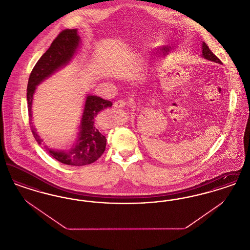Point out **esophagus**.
Instances as JSON below:
<instances>
[{
	"mask_svg": "<svg viewBox=\"0 0 250 250\" xmlns=\"http://www.w3.org/2000/svg\"><path fill=\"white\" fill-rule=\"evenodd\" d=\"M126 105H127V103H126V101H125L124 99H121V100H118V101H116V102L113 103V107H116V108L125 107Z\"/></svg>",
	"mask_w": 250,
	"mask_h": 250,
	"instance_id": "1",
	"label": "esophagus"
}]
</instances>
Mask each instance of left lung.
I'll list each match as a JSON object with an SVG mask.
<instances>
[{"label": "left lung", "mask_w": 250, "mask_h": 250, "mask_svg": "<svg viewBox=\"0 0 250 250\" xmlns=\"http://www.w3.org/2000/svg\"><path fill=\"white\" fill-rule=\"evenodd\" d=\"M202 56L205 59L209 60V61H212V62H217V63H222V62L214 55V52L204 42L202 43Z\"/></svg>", "instance_id": "left-lung-1"}]
</instances>
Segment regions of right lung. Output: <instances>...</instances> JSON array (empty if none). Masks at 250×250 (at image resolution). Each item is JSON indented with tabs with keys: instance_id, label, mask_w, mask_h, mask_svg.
Returning <instances> with one entry per match:
<instances>
[{
	"instance_id": "right-lung-1",
	"label": "right lung",
	"mask_w": 250,
	"mask_h": 250,
	"mask_svg": "<svg viewBox=\"0 0 250 250\" xmlns=\"http://www.w3.org/2000/svg\"><path fill=\"white\" fill-rule=\"evenodd\" d=\"M80 45L77 29L62 30L52 41L48 50L37 61L30 74L27 86V101L30 126L38 144L42 143L32 123V102L36 85L71 60ZM112 103L95 95H88L85 101L79 139L69 151H54L45 146L48 153L61 163L70 166H84L94 163L103 155L106 148V137L98 129L95 120L97 114Z\"/></svg>"
}]
</instances>
